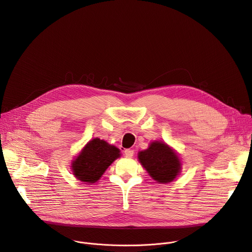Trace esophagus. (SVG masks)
Wrapping results in <instances>:
<instances>
[{"label":"esophagus","instance_id":"1","mask_svg":"<svg viewBox=\"0 0 252 252\" xmlns=\"http://www.w3.org/2000/svg\"><path fill=\"white\" fill-rule=\"evenodd\" d=\"M125 155L126 158H131L133 156V150H131V149L125 150Z\"/></svg>","mask_w":252,"mask_h":252}]
</instances>
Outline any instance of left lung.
<instances>
[{
    "label": "left lung",
    "instance_id": "left-lung-1",
    "mask_svg": "<svg viewBox=\"0 0 252 252\" xmlns=\"http://www.w3.org/2000/svg\"><path fill=\"white\" fill-rule=\"evenodd\" d=\"M138 159L149 175L159 183L173 181L180 172L178 155L164 142L154 141L147 150L141 151Z\"/></svg>",
    "mask_w": 252,
    "mask_h": 252
}]
</instances>
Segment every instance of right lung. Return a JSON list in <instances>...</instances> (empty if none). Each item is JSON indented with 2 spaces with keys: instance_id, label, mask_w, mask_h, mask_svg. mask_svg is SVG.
<instances>
[{
  "instance_id": "1",
  "label": "right lung",
  "mask_w": 252,
  "mask_h": 252,
  "mask_svg": "<svg viewBox=\"0 0 252 252\" xmlns=\"http://www.w3.org/2000/svg\"><path fill=\"white\" fill-rule=\"evenodd\" d=\"M120 157V149L95 138L85 145L72 162V171L81 182H85V184L95 183L111 163Z\"/></svg>"
}]
</instances>
